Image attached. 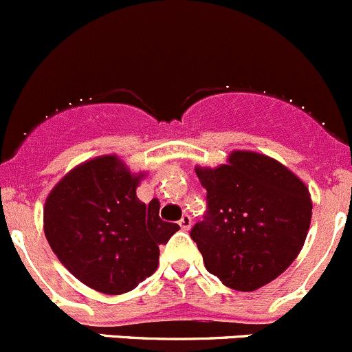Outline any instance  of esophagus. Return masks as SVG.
I'll list each match as a JSON object with an SVG mask.
<instances>
[{"instance_id":"esophagus-1","label":"esophagus","mask_w":352,"mask_h":352,"mask_svg":"<svg viewBox=\"0 0 352 352\" xmlns=\"http://www.w3.org/2000/svg\"><path fill=\"white\" fill-rule=\"evenodd\" d=\"M179 224H180V228L184 229V231H188V229H190V226H192V217L188 216V214H186V216H182V219L179 221Z\"/></svg>"}]
</instances>
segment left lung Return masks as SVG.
<instances>
[{"label":"left lung","mask_w":352,"mask_h":352,"mask_svg":"<svg viewBox=\"0 0 352 352\" xmlns=\"http://www.w3.org/2000/svg\"><path fill=\"white\" fill-rule=\"evenodd\" d=\"M207 190L204 219L192 228L207 272L226 287L258 290L294 263L312 219L305 184L280 162L236 150L217 168H195Z\"/></svg>","instance_id":"left-lung-1"}]
</instances>
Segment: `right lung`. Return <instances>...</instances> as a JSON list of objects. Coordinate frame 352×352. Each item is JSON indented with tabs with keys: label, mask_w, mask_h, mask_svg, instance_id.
I'll return each mask as SVG.
<instances>
[{
	"label": "right lung",
	"mask_w": 352,
	"mask_h": 352,
	"mask_svg": "<svg viewBox=\"0 0 352 352\" xmlns=\"http://www.w3.org/2000/svg\"><path fill=\"white\" fill-rule=\"evenodd\" d=\"M143 173H131L116 155L72 168L49 194L43 231L60 263L87 287L126 294L153 275L160 244L179 224L160 219L157 199L136 197Z\"/></svg>",
	"instance_id": "add662e5"
}]
</instances>
